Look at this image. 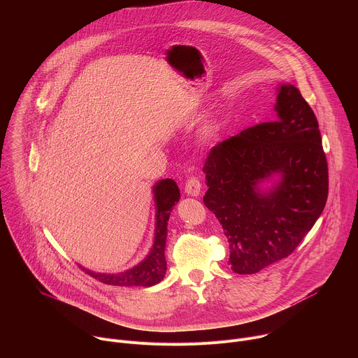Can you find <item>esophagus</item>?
<instances>
[{"label": "esophagus", "instance_id": "esophagus-1", "mask_svg": "<svg viewBox=\"0 0 358 358\" xmlns=\"http://www.w3.org/2000/svg\"><path fill=\"white\" fill-rule=\"evenodd\" d=\"M185 194L191 195V196H198L201 194V182L196 177H189L185 182Z\"/></svg>", "mask_w": 358, "mask_h": 358}]
</instances>
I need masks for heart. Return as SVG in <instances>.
I'll return each mask as SVG.
<instances>
[{
	"mask_svg": "<svg viewBox=\"0 0 358 358\" xmlns=\"http://www.w3.org/2000/svg\"><path fill=\"white\" fill-rule=\"evenodd\" d=\"M213 134H215V127L212 125V124H206L205 127H203V129H202V135H203V138H212L213 136Z\"/></svg>",
	"mask_w": 358,
	"mask_h": 358,
	"instance_id": "obj_1",
	"label": "heart"
}]
</instances>
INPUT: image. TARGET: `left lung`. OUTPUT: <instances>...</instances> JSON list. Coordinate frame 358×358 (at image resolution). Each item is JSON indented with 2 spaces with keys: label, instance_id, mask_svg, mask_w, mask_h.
Returning a JSON list of instances; mask_svg holds the SVG:
<instances>
[{
  "label": "left lung",
  "instance_id": "8db88e82",
  "mask_svg": "<svg viewBox=\"0 0 358 358\" xmlns=\"http://www.w3.org/2000/svg\"><path fill=\"white\" fill-rule=\"evenodd\" d=\"M276 121L241 131L212 148L203 203L229 240V264L252 275L289 257L321 216L329 189L318 120L290 85H279ZM279 173L268 192L257 184Z\"/></svg>",
  "mask_w": 358,
  "mask_h": 358
}]
</instances>
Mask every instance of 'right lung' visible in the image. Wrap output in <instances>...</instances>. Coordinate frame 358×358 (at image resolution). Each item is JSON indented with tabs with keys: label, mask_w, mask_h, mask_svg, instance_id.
<instances>
[{
	"label": "right lung",
	"mask_w": 358,
	"mask_h": 358,
	"mask_svg": "<svg viewBox=\"0 0 358 358\" xmlns=\"http://www.w3.org/2000/svg\"><path fill=\"white\" fill-rule=\"evenodd\" d=\"M155 203H156V230L155 241L149 255L132 269L121 273H96L93 271H83L92 278L97 279L104 285L111 286H142L150 287L160 283L167 271V262L164 258L166 238H167V222L173 206L180 201V189L174 180L166 178L159 181L155 188Z\"/></svg>",
	"instance_id": "1"
}]
</instances>
